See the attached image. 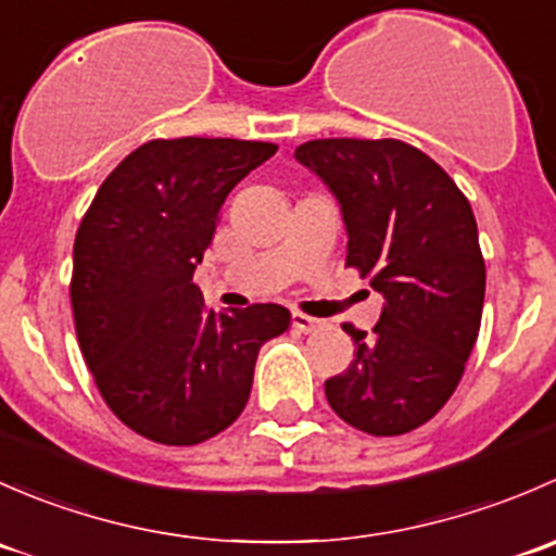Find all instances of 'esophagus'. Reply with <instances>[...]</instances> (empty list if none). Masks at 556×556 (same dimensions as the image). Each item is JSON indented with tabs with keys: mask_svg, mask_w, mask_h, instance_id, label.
<instances>
[{
	"mask_svg": "<svg viewBox=\"0 0 556 556\" xmlns=\"http://www.w3.org/2000/svg\"><path fill=\"white\" fill-rule=\"evenodd\" d=\"M323 319L317 317H309V314L304 312H293V328L301 330V333H314L317 328H323Z\"/></svg>",
	"mask_w": 556,
	"mask_h": 556,
	"instance_id": "34e87169",
	"label": "esophagus"
}]
</instances>
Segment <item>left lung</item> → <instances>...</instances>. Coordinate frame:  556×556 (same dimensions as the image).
<instances>
[{
  "label": "left lung",
  "mask_w": 556,
  "mask_h": 556,
  "mask_svg": "<svg viewBox=\"0 0 556 556\" xmlns=\"http://www.w3.org/2000/svg\"><path fill=\"white\" fill-rule=\"evenodd\" d=\"M295 159L341 206L346 266L384 295L374 333L344 325L355 361L325 382L330 408L371 435L441 412L479 339L486 268L463 190L401 139H312Z\"/></svg>",
  "instance_id": "8db88e82"
}]
</instances>
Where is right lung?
Masks as SVG:
<instances>
[{"label": "right lung", "mask_w": 556, "mask_h": 556, "mask_svg": "<svg viewBox=\"0 0 556 556\" xmlns=\"http://www.w3.org/2000/svg\"><path fill=\"white\" fill-rule=\"evenodd\" d=\"M277 153L244 139H153L121 161L75 237L70 299L104 403L134 433L193 446L244 412L279 304L212 312L193 271L233 185Z\"/></svg>", "instance_id": "obj_1"}]
</instances>
